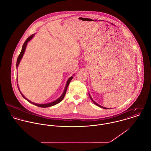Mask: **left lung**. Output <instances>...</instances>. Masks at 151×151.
I'll list each match as a JSON object with an SVG mask.
<instances>
[{"mask_svg": "<svg viewBox=\"0 0 151 151\" xmlns=\"http://www.w3.org/2000/svg\"><path fill=\"white\" fill-rule=\"evenodd\" d=\"M89 96H90V99H91V100H92V101H93V102H94V104H96V105H97V106H100V107H101V108H104V109H109V108H105V107H103V106H101V105H99V104H97V102H95V101H94L93 100V99H92V98H91V96H90V94H89Z\"/></svg>", "mask_w": 151, "mask_h": 151, "instance_id": "left-lung-1", "label": "left lung"}]
</instances>
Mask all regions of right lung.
I'll use <instances>...</instances> for the list:
<instances>
[{
  "instance_id": "add662e5",
  "label": "right lung",
  "mask_w": 151,
  "mask_h": 151,
  "mask_svg": "<svg viewBox=\"0 0 151 151\" xmlns=\"http://www.w3.org/2000/svg\"><path fill=\"white\" fill-rule=\"evenodd\" d=\"M34 35H35V34H34V35H31V36H30L26 39V40L24 42V44H23V46H22V50H21V52H20L19 55L18 56V58H17V60L16 68H17V67H18V65H19V63H20V60H21V59H22V57H23V54H24V51H25V49H26V46H27V44L28 42H29V41L33 38V37L34 36ZM73 77H70L69 79L67 80V83H66L65 87V89H64V92H63V94L61 96V97H60L59 99H58L57 100L54 101H53V102H52L48 103V104H36V103H34V102H32V101H30L28 100H27L26 98H25V97L22 94V93L20 92V91L19 87H18V88H19V90L20 94H22V97H23L24 99H25L27 101H29V102H30V103H32V104H34V105H36V106H37L42 107V108H46V107H49V106H53V105H56L57 104L60 102L61 101L63 100V99H64V96H65V95L67 87H68V85H69L70 81H71V80L73 79Z\"/></svg>"
}]
</instances>
